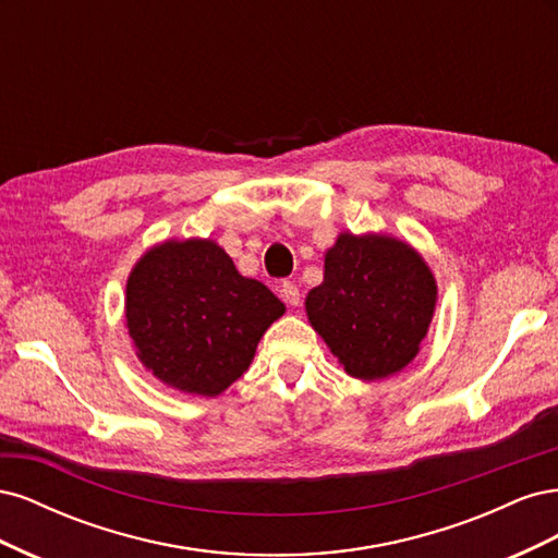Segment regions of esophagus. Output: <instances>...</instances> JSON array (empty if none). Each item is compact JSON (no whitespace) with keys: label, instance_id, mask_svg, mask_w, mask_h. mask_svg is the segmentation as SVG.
Segmentation results:
<instances>
[{"label":"esophagus","instance_id":"obj_1","mask_svg":"<svg viewBox=\"0 0 558 558\" xmlns=\"http://www.w3.org/2000/svg\"><path fill=\"white\" fill-rule=\"evenodd\" d=\"M279 295H281V300L286 302V305H291V307L300 305V289H298L293 281H283L281 289H279Z\"/></svg>","mask_w":558,"mask_h":558}]
</instances>
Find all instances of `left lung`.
<instances>
[{"mask_svg": "<svg viewBox=\"0 0 558 558\" xmlns=\"http://www.w3.org/2000/svg\"><path fill=\"white\" fill-rule=\"evenodd\" d=\"M437 281L421 253L391 234L340 232L324 281L307 293L312 328L347 375L377 381L408 367L428 335Z\"/></svg>", "mask_w": 558, "mask_h": 558, "instance_id": "8db88e82", "label": "left lung"}]
</instances>
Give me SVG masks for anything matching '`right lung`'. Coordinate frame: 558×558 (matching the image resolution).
Listing matches in <instances>:
<instances>
[{
	"label": "right lung",
	"mask_w": 558,
	"mask_h": 558,
	"mask_svg": "<svg viewBox=\"0 0 558 558\" xmlns=\"http://www.w3.org/2000/svg\"><path fill=\"white\" fill-rule=\"evenodd\" d=\"M283 312L214 240L150 246L125 286V326L142 365L165 386L202 398L221 396L246 373Z\"/></svg>",
	"instance_id": "obj_1"
}]
</instances>
